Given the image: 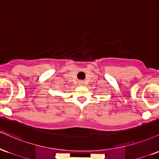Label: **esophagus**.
<instances>
[{
    "label": "esophagus",
    "instance_id": "esophagus-1",
    "mask_svg": "<svg viewBox=\"0 0 159 159\" xmlns=\"http://www.w3.org/2000/svg\"><path fill=\"white\" fill-rule=\"evenodd\" d=\"M80 84H83V81H80Z\"/></svg>",
    "mask_w": 159,
    "mask_h": 159
}]
</instances>
